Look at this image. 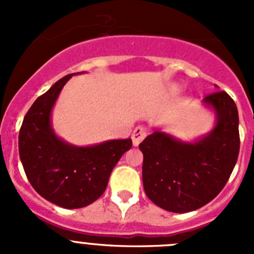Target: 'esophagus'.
<instances>
[{
    "instance_id": "esophagus-1",
    "label": "esophagus",
    "mask_w": 254,
    "mask_h": 254,
    "mask_svg": "<svg viewBox=\"0 0 254 254\" xmlns=\"http://www.w3.org/2000/svg\"><path fill=\"white\" fill-rule=\"evenodd\" d=\"M147 136L146 129L142 128V127H136L133 129V133H132V142H133V146H138L141 141Z\"/></svg>"
}]
</instances>
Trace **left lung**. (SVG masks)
<instances>
[{
  "instance_id": "left-lung-1",
  "label": "left lung",
  "mask_w": 254,
  "mask_h": 254,
  "mask_svg": "<svg viewBox=\"0 0 254 254\" xmlns=\"http://www.w3.org/2000/svg\"><path fill=\"white\" fill-rule=\"evenodd\" d=\"M203 103L216 113V126L207 136L190 143L155 131L138 145L145 193L170 212H190L212 201L238 160L241 138L234 100L225 91H216Z\"/></svg>"
}]
</instances>
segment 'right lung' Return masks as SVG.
I'll return each mask as SVG.
<instances>
[{
  "instance_id": "obj_1",
  "label": "right lung",
  "mask_w": 254,
  "mask_h": 254,
  "mask_svg": "<svg viewBox=\"0 0 254 254\" xmlns=\"http://www.w3.org/2000/svg\"><path fill=\"white\" fill-rule=\"evenodd\" d=\"M71 77L72 73L58 80L31 105L20 128L19 154L30 185L40 196L61 207L80 208L104 193L112 170L131 149L132 140L78 147L56 136L52 108Z\"/></svg>"
}]
</instances>
